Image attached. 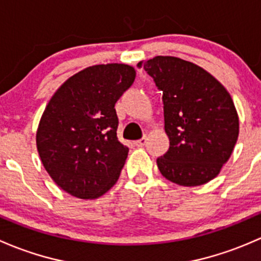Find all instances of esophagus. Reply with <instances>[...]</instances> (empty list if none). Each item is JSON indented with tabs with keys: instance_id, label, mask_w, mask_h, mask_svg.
<instances>
[{
	"instance_id": "obj_1",
	"label": "esophagus",
	"mask_w": 261,
	"mask_h": 261,
	"mask_svg": "<svg viewBox=\"0 0 261 261\" xmlns=\"http://www.w3.org/2000/svg\"><path fill=\"white\" fill-rule=\"evenodd\" d=\"M146 143H147V137H143V138H141V139H138V141L134 142V146L143 147Z\"/></svg>"
}]
</instances>
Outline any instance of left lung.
Returning a JSON list of instances; mask_svg holds the SVG:
<instances>
[{"label":"left lung","mask_w":261,"mask_h":261,"mask_svg":"<svg viewBox=\"0 0 261 261\" xmlns=\"http://www.w3.org/2000/svg\"><path fill=\"white\" fill-rule=\"evenodd\" d=\"M163 93L170 148L157 158L163 177L200 186L217 176L239 137V117L229 91L196 64L173 56L139 63Z\"/></svg>","instance_id":"left-lung-1"}]
</instances>
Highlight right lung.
Returning a JSON list of instances; mask_svg holds the SVG:
<instances>
[{"instance_id":"1","label":"right lung","mask_w":261,"mask_h":261,"mask_svg":"<svg viewBox=\"0 0 261 261\" xmlns=\"http://www.w3.org/2000/svg\"><path fill=\"white\" fill-rule=\"evenodd\" d=\"M136 79L125 64L94 65L69 77L40 119L36 146L56 185L77 198H98L119 178L128 147L117 137L115 103Z\"/></svg>"}]
</instances>
